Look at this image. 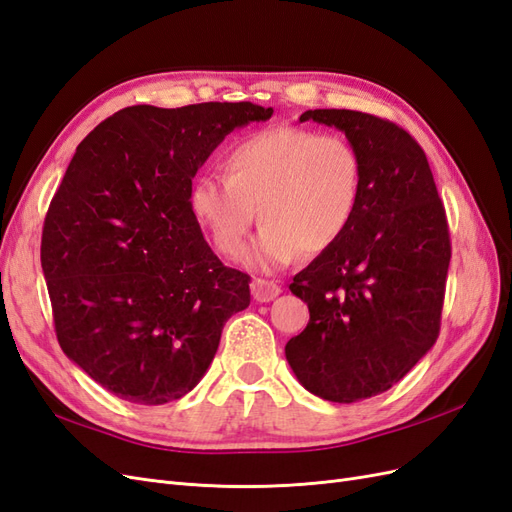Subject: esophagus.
Listing matches in <instances>:
<instances>
[{
    "label": "esophagus",
    "mask_w": 512,
    "mask_h": 512,
    "mask_svg": "<svg viewBox=\"0 0 512 512\" xmlns=\"http://www.w3.org/2000/svg\"><path fill=\"white\" fill-rule=\"evenodd\" d=\"M282 292V288L277 286L275 282H269V280H254L252 282V294H254V299L258 301V303H269V301H273L277 294Z\"/></svg>",
    "instance_id": "34e87169"
}]
</instances>
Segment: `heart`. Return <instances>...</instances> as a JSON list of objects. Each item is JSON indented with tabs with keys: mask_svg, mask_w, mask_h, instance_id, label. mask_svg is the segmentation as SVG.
<instances>
[{
	"mask_svg": "<svg viewBox=\"0 0 512 512\" xmlns=\"http://www.w3.org/2000/svg\"><path fill=\"white\" fill-rule=\"evenodd\" d=\"M363 190L359 151L339 134L275 126L241 138L226 175L192 181L190 209L215 247L237 256L258 218L265 224L245 260L260 269L329 250L350 226Z\"/></svg>",
	"mask_w": 512,
	"mask_h": 512,
	"instance_id": "obj_1",
	"label": "heart"
}]
</instances>
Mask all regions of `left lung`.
Instances as JSON below:
<instances>
[{
	"label": "left lung",
	"mask_w": 512,
	"mask_h": 512,
	"mask_svg": "<svg viewBox=\"0 0 512 512\" xmlns=\"http://www.w3.org/2000/svg\"><path fill=\"white\" fill-rule=\"evenodd\" d=\"M363 162L359 207L342 237L290 284L309 307L286 361L309 393L354 404L389 391L436 344L451 239L425 151L391 121L316 108Z\"/></svg>",
	"instance_id": "left-lung-1"
}]
</instances>
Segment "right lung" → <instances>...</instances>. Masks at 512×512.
Returning a JSON list of instances; mask_svg holds the SVG:
<instances>
[{
	"label": "right lung",
	"instance_id": "add662e5",
	"mask_svg": "<svg viewBox=\"0 0 512 512\" xmlns=\"http://www.w3.org/2000/svg\"><path fill=\"white\" fill-rule=\"evenodd\" d=\"M273 108L128 106L76 147L42 230L61 350L106 391L162 406L207 374L250 275L224 267L190 209L198 168Z\"/></svg>",
	"mask_w": 512,
	"mask_h": 512
}]
</instances>
